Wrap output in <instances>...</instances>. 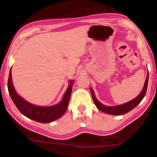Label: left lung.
<instances>
[{
    "instance_id": "obj_1",
    "label": "left lung",
    "mask_w": 157,
    "mask_h": 157,
    "mask_svg": "<svg viewBox=\"0 0 157 157\" xmlns=\"http://www.w3.org/2000/svg\"><path fill=\"white\" fill-rule=\"evenodd\" d=\"M148 78H149V75L147 73V78H146L143 91L136 98H135V99L129 101V102L127 103H124L123 105L116 106V107H107V106L103 105L102 103H100L99 101L96 99V98L95 97L94 92L93 91V89L91 88V95H92L93 100H94V104L95 105V106H96L98 109L104 113L111 114V115H123V114L127 113V112H129V111H130L131 110H132L133 109L136 107V106L139 105L140 102H141V100L143 99V98L145 97V95L146 94V91H147V88Z\"/></svg>"
}]
</instances>
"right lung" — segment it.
Listing matches in <instances>:
<instances>
[{
    "mask_svg": "<svg viewBox=\"0 0 157 157\" xmlns=\"http://www.w3.org/2000/svg\"><path fill=\"white\" fill-rule=\"evenodd\" d=\"M73 84V81H71L62 102L52 107H39L32 105L18 95L13 86L11 70L10 71L7 87L12 101L23 115L36 122L48 123L61 118L66 112L72 92Z\"/></svg>",
    "mask_w": 157,
    "mask_h": 157,
    "instance_id": "1",
    "label": "right lung"
}]
</instances>
